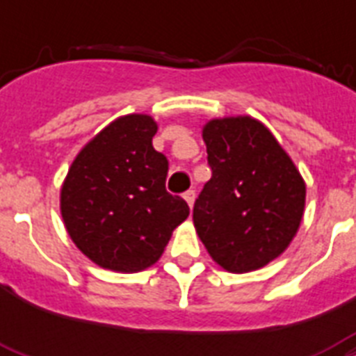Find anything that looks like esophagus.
Listing matches in <instances>:
<instances>
[{
    "label": "esophagus",
    "instance_id": "esophagus-1",
    "mask_svg": "<svg viewBox=\"0 0 356 356\" xmlns=\"http://www.w3.org/2000/svg\"><path fill=\"white\" fill-rule=\"evenodd\" d=\"M183 197H184V201L188 203L190 209H192V207H194V201H195V192H194V190H186V192H184V194H183Z\"/></svg>",
    "mask_w": 356,
    "mask_h": 356
}]
</instances>
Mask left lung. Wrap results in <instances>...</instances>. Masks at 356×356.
Masks as SVG:
<instances>
[{
	"label": "left lung",
	"instance_id": "1",
	"mask_svg": "<svg viewBox=\"0 0 356 356\" xmlns=\"http://www.w3.org/2000/svg\"><path fill=\"white\" fill-rule=\"evenodd\" d=\"M212 177L194 205L195 233L231 273L264 268L298 234L307 184L264 123L251 116L203 125Z\"/></svg>",
	"mask_w": 356,
	"mask_h": 356
}]
</instances>
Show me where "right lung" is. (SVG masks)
<instances>
[{
	"label": "right lung",
	"mask_w": 356,
	"mask_h": 356,
	"mask_svg": "<svg viewBox=\"0 0 356 356\" xmlns=\"http://www.w3.org/2000/svg\"><path fill=\"white\" fill-rule=\"evenodd\" d=\"M156 129L149 114L120 116L83 145L64 177V227L99 268L147 270L188 218L186 201L164 186L168 161L151 144Z\"/></svg>",
	"instance_id": "add662e5"
}]
</instances>
